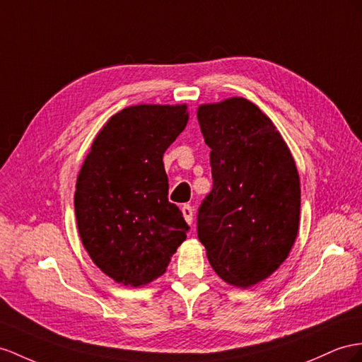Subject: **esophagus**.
Returning a JSON list of instances; mask_svg holds the SVG:
<instances>
[{"instance_id":"34e87169","label":"esophagus","mask_w":362,"mask_h":362,"mask_svg":"<svg viewBox=\"0 0 362 362\" xmlns=\"http://www.w3.org/2000/svg\"><path fill=\"white\" fill-rule=\"evenodd\" d=\"M182 214L185 217V220H187L188 225H192V220H194V209L191 205H183L182 206Z\"/></svg>"}]
</instances>
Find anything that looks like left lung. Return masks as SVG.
<instances>
[{
  "label": "left lung",
  "mask_w": 362,
  "mask_h": 362,
  "mask_svg": "<svg viewBox=\"0 0 362 362\" xmlns=\"http://www.w3.org/2000/svg\"><path fill=\"white\" fill-rule=\"evenodd\" d=\"M211 148L212 189L197 214V235L212 269L249 287L289 255L300 225V175L272 120L245 98L200 105Z\"/></svg>",
  "instance_id": "left-lung-1"
}]
</instances>
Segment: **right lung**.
I'll return each mask as SVG.
<instances>
[{"label": "right lung", "mask_w": 362, "mask_h": 362, "mask_svg": "<svg viewBox=\"0 0 362 362\" xmlns=\"http://www.w3.org/2000/svg\"><path fill=\"white\" fill-rule=\"evenodd\" d=\"M188 124L187 105H134L102 127L79 171L75 214L82 245L116 283L160 276L189 226L168 200L163 153Z\"/></svg>", "instance_id": "1"}]
</instances>
